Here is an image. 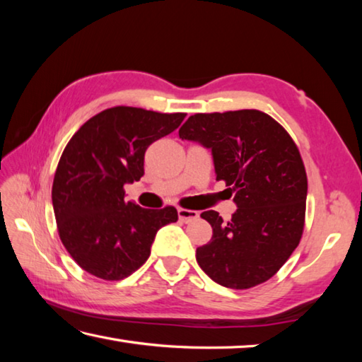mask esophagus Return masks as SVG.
<instances>
[{
	"label": "esophagus",
	"mask_w": 362,
	"mask_h": 362,
	"mask_svg": "<svg viewBox=\"0 0 362 362\" xmlns=\"http://www.w3.org/2000/svg\"><path fill=\"white\" fill-rule=\"evenodd\" d=\"M177 214H179V218L182 220V222H192V220H196L199 217V214L196 211H189V209H179L177 211Z\"/></svg>",
	"instance_id": "esophagus-1"
}]
</instances>
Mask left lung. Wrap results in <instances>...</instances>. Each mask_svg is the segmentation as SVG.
I'll return each instance as SVG.
<instances>
[{
	"label": "left lung",
	"mask_w": 362,
	"mask_h": 362,
	"mask_svg": "<svg viewBox=\"0 0 362 362\" xmlns=\"http://www.w3.org/2000/svg\"><path fill=\"white\" fill-rule=\"evenodd\" d=\"M179 136L212 151L217 180L230 187L238 206L228 222L216 211L201 214L212 226V238L196 249L199 267L230 289L265 283L303 233L308 182L297 145L259 110L196 113Z\"/></svg>",
	"instance_id": "obj_1"
}]
</instances>
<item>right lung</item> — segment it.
Returning <instances> with one entry per match:
<instances>
[{
  "instance_id": "right-lung-1",
  "label": "right lung",
  "mask_w": 362,
  "mask_h": 362,
  "mask_svg": "<svg viewBox=\"0 0 362 362\" xmlns=\"http://www.w3.org/2000/svg\"><path fill=\"white\" fill-rule=\"evenodd\" d=\"M185 116L113 107L86 121L66 144L52 206L60 240L84 272L107 281L127 278L150 257L158 230L177 222L173 206L144 209L126 201L124 185L140 180L146 148Z\"/></svg>"
}]
</instances>
